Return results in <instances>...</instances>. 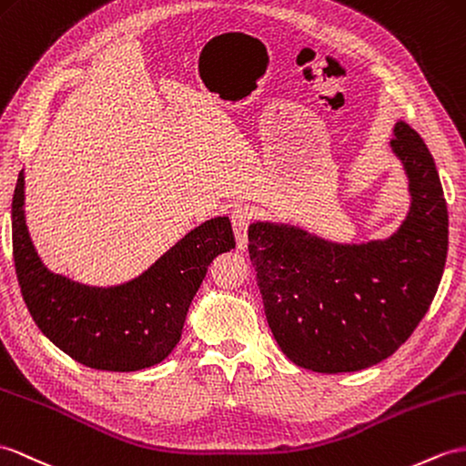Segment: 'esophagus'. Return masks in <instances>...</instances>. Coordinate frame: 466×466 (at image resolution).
<instances>
[{
    "label": "esophagus",
    "instance_id": "esophagus-1",
    "mask_svg": "<svg viewBox=\"0 0 466 466\" xmlns=\"http://www.w3.org/2000/svg\"><path fill=\"white\" fill-rule=\"evenodd\" d=\"M253 219V213L248 208H237L231 211V225H233V231L237 237V247L245 251L247 248V231H248V225H251Z\"/></svg>",
    "mask_w": 466,
    "mask_h": 466
}]
</instances>
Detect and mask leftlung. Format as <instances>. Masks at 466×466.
Segmentation results:
<instances>
[{
	"label": "left lung",
	"instance_id": "8db88e82",
	"mask_svg": "<svg viewBox=\"0 0 466 466\" xmlns=\"http://www.w3.org/2000/svg\"><path fill=\"white\" fill-rule=\"evenodd\" d=\"M390 144L411 203L388 239L334 243L287 223L248 227V257L272 336L304 370L342 373L380 364L413 334L435 299L449 247L435 160L403 120Z\"/></svg>",
	"mask_w": 466,
	"mask_h": 466
}]
</instances>
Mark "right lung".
I'll return each mask as SVG.
<instances>
[{
	"mask_svg": "<svg viewBox=\"0 0 466 466\" xmlns=\"http://www.w3.org/2000/svg\"><path fill=\"white\" fill-rule=\"evenodd\" d=\"M24 206L21 169L11 201V241L27 310L56 348L93 370L138 371L166 360L211 260L235 248L229 218H215L191 229L140 277L116 287H88L43 265Z\"/></svg>",
	"mask_w": 466,
	"mask_h": 466,
	"instance_id": "1",
	"label": "right lung"
}]
</instances>
